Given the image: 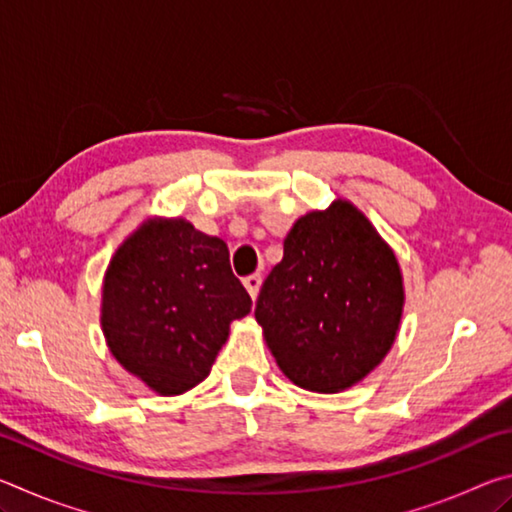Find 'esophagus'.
Here are the masks:
<instances>
[{"instance_id":"34e87169","label":"esophagus","mask_w":512,"mask_h":512,"mask_svg":"<svg viewBox=\"0 0 512 512\" xmlns=\"http://www.w3.org/2000/svg\"><path fill=\"white\" fill-rule=\"evenodd\" d=\"M244 287L248 289V293H250V298H257V293H259V287H262V275L259 273H253V275H246L244 277Z\"/></svg>"}]
</instances>
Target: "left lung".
Masks as SVG:
<instances>
[{"label": "left lung", "mask_w": 512, "mask_h": 512, "mask_svg": "<svg viewBox=\"0 0 512 512\" xmlns=\"http://www.w3.org/2000/svg\"><path fill=\"white\" fill-rule=\"evenodd\" d=\"M404 307L393 250L348 201L309 212L284 239L255 318L293 384L339 393L386 357Z\"/></svg>", "instance_id": "1"}]
</instances>
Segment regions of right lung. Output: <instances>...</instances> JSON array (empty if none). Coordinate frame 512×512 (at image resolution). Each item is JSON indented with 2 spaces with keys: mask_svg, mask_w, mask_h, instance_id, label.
I'll return each mask as SVG.
<instances>
[{
  "mask_svg": "<svg viewBox=\"0 0 512 512\" xmlns=\"http://www.w3.org/2000/svg\"><path fill=\"white\" fill-rule=\"evenodd\" d=\"M250 305L223 239L153 219L112 257L101 325L121 366L155 393L180 395L210 375L230 323Z\"/></svg>",
  "mask_w": 512,
  "mask_h": 512,
  "instance_id": "add662e5",
  "label": "right lung"
}]
</instances>
